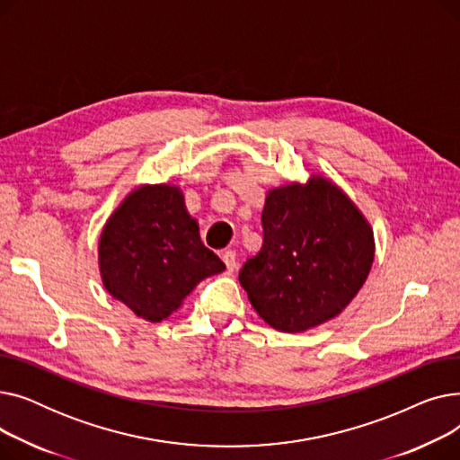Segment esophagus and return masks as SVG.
Masks as SVG:
<instances>
[{"instance_id":"obj_1","label":"esophagus","mask_w":460,"mask_h":460,"mask_svg":"<svg viewBox=\"0 0 460 460\" xmlns=\"http://www.w3.org/2000/svg\"><path fill=\"white\" fill-rule=\"evenodd\" d=\"M222 259H224V262H226L227 270H234V269H236V252H234V250H227V252H224Z\"/></svg>"}]
</instances>
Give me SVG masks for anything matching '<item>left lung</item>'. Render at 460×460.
Returning a JSON list of instances; mask_svg holds the SVG:
<instances>
[{"label":"left lung","mask_w":460,"mask_h":460,"mask_svg":"<svg viewBox=\"0 0 460 460\" xmlns=\"http://www.w3.org/2000/svg\"><path fill=\"white\" fill-rule=\"evenodd\" d=\"M262 248L238 279L262 321L305 332L333 319L367 279L375 243L367 220L323 177L270 190L261 214Z\"/></svg>","instance_id":"8db88e82"}]
</instances>
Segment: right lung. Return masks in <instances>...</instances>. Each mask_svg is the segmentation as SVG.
Masks as SVG:
<instances>
[{
  "label": "right lung",
  "instance_id": "obj_1",
  "mask_svg": "<svg viewBox=\"0 0 460 460\" xmlns=\"http://www.w3.org/2000/svg\"><path fill=\"white\" fill-rule=\"evenodd\" d=\"M106 291L137 317L160 323L226 264L205 248L177 186H141L120 203L99 244Z\"/></svg>",
  "mask_w": 460,
  "mask_h": 460
}]
</instances>
